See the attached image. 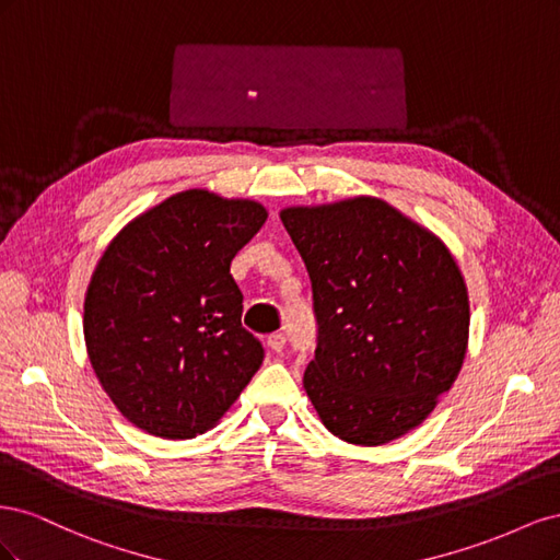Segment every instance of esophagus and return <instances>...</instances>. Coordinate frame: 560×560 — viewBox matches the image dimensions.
Here are the masks:
<instances>
[{
    "instance_id": "esophagus-1",
    "label": "esophagus",
    "mask_w": 560,
    "mask_h": 560,
    "mask_svg": "<svg viewBox=\"0 0 560 560\" xmlns=\"http://www.w3.org/2000/svg\"><path fill=\"white\" fill-rule=\"evenodd\" d=\"M266 343H268L270 350L280 352V350L284 348V343H287V334H284V331H273V334H270V336L266 338Z\"/></svg>"
}]
</instances>
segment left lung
<instances>
[{
  "mask_svg": "<svg viewBox=\"0 0 560 560\" xmlns=\"http://www.w3.org/2000/svg\"><path fill=\"white\" fill-rule=\"evenodd\" d=\"M280 219L313 284L317 348L303 387L325 428L358 446L418 428L467 350L469 299L448 247L369 196Z\"/></svg>",
  "mask_w": 560,
  "mask_h": 560,
  "instance_id": "1",
  "label": "left lung"
}]
</instances>
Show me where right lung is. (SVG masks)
Listing matches in <instances>:
<instances>
[{
    "instance_id": "right-lung-1",
    "label": "right lung",
    "mask_w": 560,
    "mask_h": 560,
    "mask_svg": "<svg viewBox=\"0 0 560 560\" xmlns=\"http://www.w3.org/2000/svg\"><path fill=\"white\" fill-rule=\"evenodd\" d=\"M254 200L175 194L107 245L83 301V338L132 425L191 439L214 428L264 362L231 261L266 222Z\"/></svg>"
}]
</instances>
